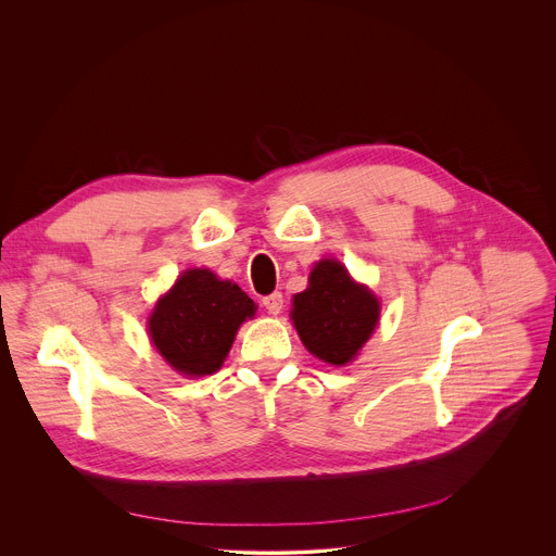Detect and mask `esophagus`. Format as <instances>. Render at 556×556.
<instances>
[{"instance_id":"obj_1","label":"esophagus","mask_w":556,"mask_h":556,"mask_svg":"<svg viewBox=\"0 0 556 556\" xmlns=\"http://www.w3.org/2000/svg\"><path fill=\"white\" fill-rule=\"evenodd\" d=\"M262 305L270 312V314H279L283 309V294L281 292H273L268 296L262 299Z\"/></svg>"}]
</instances>
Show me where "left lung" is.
<instances>
[{
    "label": "left lung",
    "mask_w": 556,
    "mask_h": 556,
    "mask_svg": "<svg viewBox=\"0 0 556 556\" xmlns=\"http://www.w3.org/2000/svg\"><path fill=\"white\" fill-rule=\"evenodd\" d=\"M292 305V321L303 345L330 365H345L356 356L380 314L378 299L354 283L337 260L314 266L309 286L294 294Z\"/></svg>",
    "instance_id": "obj_1"
}]
</instances>
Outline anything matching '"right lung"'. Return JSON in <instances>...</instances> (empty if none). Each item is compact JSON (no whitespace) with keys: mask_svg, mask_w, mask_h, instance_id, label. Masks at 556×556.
<instances>
[{"mask_svg":"<svg viewBox=\"0 0 556 556\" xmlns=\"http://www.w3.org/2000/svg\"><path fill=\"white\" fill-rule=\"evenodd\" d=\"M255 314L253 299L211 270H187L155 303L149 334L165 361L187 376L222 367L237 328Z\"/></svg>","mask_w":556,"mask_h":556,"instance_id":"obj_1","label":"right lung"}]
</instances>
